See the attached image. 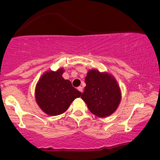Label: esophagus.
<instances>
[{"label": "esophagus", "instance_id": "obj_1", "mask_svg": "<svg viewBox=\"0 0 160 160\" xmlns=\"http://www.w3.org/2000/svg\"><path fill=\"white\" fill-rule=\"evenodd\" d=\"M78 90L79 91V92H83V88H82V87H78Z\"/></svg>", "mask_w": 160, "mask_h": 160}]
</instances>
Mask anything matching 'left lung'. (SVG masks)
<instances>
[{"instance_id":"obj_1","label":"left lung","mask_w":160,"mask_h":160,"mask_svg":"<svg viewBox=\"0 0 160 160\" xmlns=\"http://www.w3.org/2000/svg\"><path fill=\"white\" fill-rule=\"evenodd\" d=\"M86 87L82 99L89 110L98 117H106L117 110L122 98L121 90L113 75L92 69L85 78Z\"/></svg>"}]
</instances>
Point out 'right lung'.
<instances>
[{"label": "right lung", "instance_id": "add662e5", "mask_svg": "<svg viewBox=\"0 0 160 160\" xmlns=\"http://www.w3.org/2000/svg\"><path fill=\"white\" fill-rule=\"evenodd\" d=\"M61 68L58 71L43 73L35 89L36 101L41 110L49 116H58L65 112L82 92L72 86L69 80L64 79Z\"/></svg>", "mask_w": 160, "mask_h": 160}]
</instances>
